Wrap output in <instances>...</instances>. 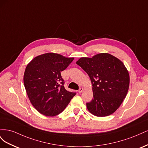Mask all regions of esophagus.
Wrapping results in <instances>:
<instances>
[{
    "mask_svg": "<svg viewBox=\"0 0 148 148\" xmlns=\"http://www.w3.org/2000/svg\"><path fill=\"white\" fill-rule=\"evenodd\" d=\"M83 91V88H80L79 89L78 92H79V93H81V92H82Z\"/></svg>",
    "mask_w": 148,
    "mask_h": 148,
    "instance_id": "34e87169",
    "label": "esophagus"
}]
</instances>
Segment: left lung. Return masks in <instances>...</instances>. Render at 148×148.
<instances>
[{"label": "left lung", "instance_id": "8db88e82", "mask_svg": "<svg viewBox=\"0 0 148 148\" xmlns=\"http://www.w3.org/2000/svg\"><path fill=\"white\" fill-rule=\"evenodd\" d=\"M86 71L92 85L93 99L86 103L88 110L97 117L108 116L117 110L128 92L130 77L122 61L107 53L77 62Z\"/></svg>", "mask_w": 148, "mask_h": 148}]
</instances>
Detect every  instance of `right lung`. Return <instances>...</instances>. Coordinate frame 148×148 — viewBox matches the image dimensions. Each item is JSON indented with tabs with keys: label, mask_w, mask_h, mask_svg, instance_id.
<instances>
[{
	"label": "right lung",
	"mask_w": 148,
	"mask_h": 148,
	"mask_svg": "<svg viewBox=\"0 0 148 148\" xmlns=\"http://www.w3.org/2000/svg\"><path fill=\"white\" fill-rule=\"evenodd\" d=\"M73 59L46 53L36 57L26 66L23 77L26 91L39 113L49 117L59 114L75 96L76 92L65 89L60 73Z\"/></svg>",
	"instance_id": "add662e5"
}]
</instances>
